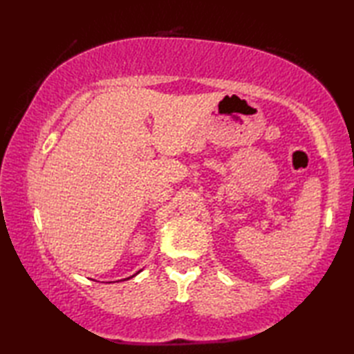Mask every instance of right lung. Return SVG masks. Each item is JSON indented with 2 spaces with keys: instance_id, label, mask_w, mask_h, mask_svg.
Here are the masks:
<instances>
[{
  "instance_id": "obj_1",
  "label": "right lung",
  "mask_w": 354,
  "mask_h": 354,
  "mask_svg": "<svg viewBox=\"0 0 354 354\" xmlns=\"http://www.w3.org/2000/svg\"><path fill=\"white\" fill-rule=\"evenodd\" d=\"M140 272H141V270H138V272H137V274H140ZM137 274H133L132 277H135V275H137ZM132 277H127V278H124V280H129V278H132Z\"/></svg>"
}]
</instances>
